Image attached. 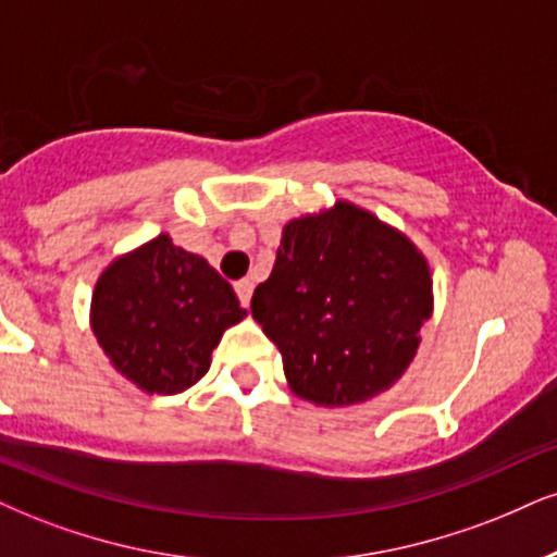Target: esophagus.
<instances>
[{"mask_svg":"<svg viewBox=\"0 0 557 557\" xmlns=\"http://www.w3.org/2000/svg\"><path fill=\"white\" fill-rule=\"evenodd\" d=\"M252 289H256V286H252V281H250V278H243V281H237V284H235V292H237V299H239V305H243V307H250Z\"/></svg>","mask_w":557,"mask_h":557,"instance_id":"esophagus-1","label":"esophagus"}]
</instances>
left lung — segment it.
Wrapping results in <instances>:
<instances>
[{"instance_id": "obj_1", "label": "left lung", "mask_w": 557, "mask_h": 557, "mask_svg": "<svg viewBox=\"0 0 557 557\" xmlns=\"http://www.w3.org/2000/svg\"><path fill=\"white\" fill-rule=\"evenodd\" d=\"M429 263L395 226L338 201L292 219L250 312L278 346L294 395L341 408L405 374L434 310Z\"/></svg>"}]
</instances>
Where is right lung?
<instances>
[{
  "mask_svg": "<svg viewBox=\"0 0 557 557\" xmlns=\"http://www.w3.org/2000/svg\"><path fill=\"white\" fill-rule=\"evenodd\" d=\"M245 314L214 268L160 235L100 273L89 325L126 380L175 395L209 372L222 333Z\"/></svg>",
  "mask_w": 557,
  "mask_h": 557,
  "instance_id": "obj_1",
  "label": "right lung"
}]
</instances>
